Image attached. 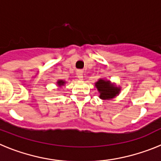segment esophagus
Here are the masks:
<instances>
[{"label": "esophagus", "instance_id": "34e87169", "mask_svg": "<svg viewBox=\"0 0 161 161\" xmlns=\"http://www.w3.org/2000/svg\"><path fill=\"white\" fill-rule=\"evenodd\" d=\"M76 75H77V77L79 80H83L84 79V76H83V72H77V73H76Z\"/></svg>", "mask_w": 161, "mask_h": 161}]
</instances>
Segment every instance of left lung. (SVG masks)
<instances>
[{
	"instance_id": "8db88e82",
	"label": "left lung",
	"mask_w": 161,
	"mask_h": 161,
	"mask_svg": "<svg viewBox=\"0 0 161 161\" xmlns=\"http://www.w3.org/2000/svg\"><path fill=\"white\" fill-rule=\"evenodd\" d=\"M97 89L99 93V97L102 100H110L119 94L121 91L120 86H116L110 80L103 78L98 79L95 83Z\"/></svg>"
}]
</instances>
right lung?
<instances>
[{"instance_id": "1", "label": "right lung", "mask_w": 161, "mask_h": 161, "mask_svg": "<svg viewBox=\"0 0 161 161\" xmlns=\"http://www.w3.org/2000/svg\"><path fill=\"white\" fill-rule=\"evenodd\" d=\"M56 84H57L59 87H62V86H64L66 84V81L64 80H58L57 81H56Z\"/></svg>"}]
</instances>
